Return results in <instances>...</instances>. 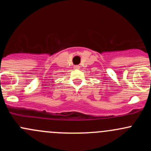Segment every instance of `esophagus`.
<instances>
[{
    "instance_id": "1",
    "label": "esophagus",
    "mask_w": 151,
    "mask_h": 151,
    "mask_svg": "<svg viewBox=\"0 0 151 151\" xmlns=\"http://www.w3.org/2000/svg\"><path fill=\"white\" fill-rule=\"evenodd\" d=\"M74 68H75V69H78V68H80V66H79V65H76V66H74Z\"/></svg>"
}]
</instances>
